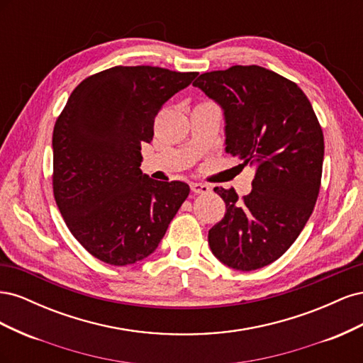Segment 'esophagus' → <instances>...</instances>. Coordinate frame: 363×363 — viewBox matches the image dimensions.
Returning a JSON list of instances; mask_svg holds the SVG:
<instances>
[{"instance_id":"1","label":"esophagus","mask_w":363,"mask_h":363,"mask_svg":"<svg viewBox=\"0 0 363 363\" xmlns=\"http://www.w3.org/2000/svg\"><path fill=\"white\" fill-rule=\"evenodd\" d=\"M191 189L194 194H207L211 191V188L204 183H191Z\"/></svg>"}]
</instances>
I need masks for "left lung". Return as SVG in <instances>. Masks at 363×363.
<instances>
[{"label":"left lung","mask_w":363,"mask_h":363,"mask_svg":"<svg viewBox=\"0 0 363 363\" xmlns=\"http://www.w3.org/2000/svg\"><path fill=\"white\" fill-rule=\"evenodd\" d=\"M195 87L223 107L225 151L256 168L252 191H213L224 218L208 245L224 265L252 271L277 260L295 242L320 194L324 136L312 104L294 82L257 65L204 72Z\"/></svg>","instance_id":"obj_1"}]
</instances>
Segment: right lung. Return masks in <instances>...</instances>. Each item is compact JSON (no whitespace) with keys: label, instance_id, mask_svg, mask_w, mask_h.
Here are the masks:
<instances>
[{"label":"right lung","instance_id":"add662e5","mask_svg":"<svg viewBox=\"0 0 363 363\" xmlns=\"http://www.w3.org/2000/svg\"><path fill=\"white\" fill-rule=\"evenodd\" d=\"M195 77L108 68L75 87L54 124V199L72 236L108 265L150 256L188 199L189 184L152 180L139 167L162 106Z\"/></svg>","mask_w":363,"mask_h":363}]
</instances>
